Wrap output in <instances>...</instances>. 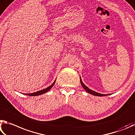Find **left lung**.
Returning <instances> with one entry per match:
<instances>
[{
	"mask_svg": "<svg viewBox=\"0 0 135 135\" xmlns=\"http://www.w3.org/2000/svg\"><path fill=\"white\" fill-rule=\"evenodd\" d=\"M80 81H81V84L82 85V86L83 88H84L85 90L87 93H88L89 94H92V95H95V96H99V97H101V96H105V95H108L109 94H107V95H105V94H100V93H97V92L95 91H94L93 90H91V89H89V88H88L85 85L83 82H82V79H81V78H80Z\"/></svg>",
	"mask_w": 135,
	"mask_h": 135,
	"instance_id": "8db88e82",
	"label": "left lung"
}]
</instances>
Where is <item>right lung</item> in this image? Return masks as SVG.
<instances>
[{"label": "right lung", "instance_id": "obj_1", "mask_svg": "<svg viewBox=\"0 0 135 135\" xmlns=\"http://www.w3.org/2000/svg\"><path fill=\"white\" fill-rule=\"evenodd\" d=\"M55 82H56V80L54 81V82L50 86H49V87H47V88H45L44 89H42V90H41V91L35 92V93H31V94H25V95H29V96H37V95H41V94H43L46 93H47V92H48L50 90L51 88L53 86L54 83H55Z\"/></svg>", "mask_w": 135, "mask_h": 135}]
</instances>
